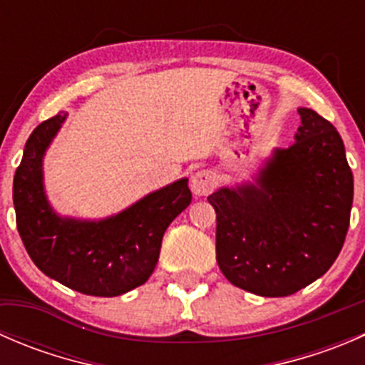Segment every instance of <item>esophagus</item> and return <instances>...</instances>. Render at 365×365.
<instances>
[{"label": "esophagus", "mask_w": 365, "mask_h": 365, "mask_svg": "<svg viewBox=\"0 0 365 365\" xmlns=\"http://www.w3.org/2000/svg\"><path fill=\"white\" fill-rule=\"evenodd\" d=\"M215 175L212 171H208V169H201V171L194 173L192 178H190V190H192V194L196 197L208 196L215 189Z\"/></svg>", "instance_id": "1"}]
</instances>
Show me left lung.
Segmentation results:
<instances>
[{"label":"left lung","mask_w":365,"mask_h":365,"mask_svg":"<svg viewBox=\"0 0 365 365\" xmlns=\"http://www.w3.org/2000/svg\"><path fill=\"white\" fill-rule=\"evenodd\" d=\"M298 114L292 146L275 148L252 182L208 196L220 272L259 297L293 295L322 277L348 233L353 175L344 143L316 111Z\"/></svg>","instance_id":"8db88e82"}]
</instances>
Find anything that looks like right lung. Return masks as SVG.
Wrapping results in <instances>:
<instances>
[{
    "label": "right lung",
    "instance_id": "1",
    "mask_svg": "<svg viewBox=\"0 0 365 365\" xmlns=\"http://www.w3.org/2000/svg\"><path fill=\"white\" fill-rule=\"evenodd\" d=\"M67 116L42 121L26 141L14 176L17 230L47 277L84 295H123L155 270L165 230L192 201L189 180H176L101 220L60 215L43 187V155Z\"/></svg>",
    "mask_w": 365,
    "mask_h": 365
}]
</instances>
